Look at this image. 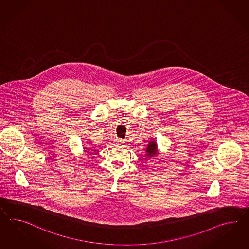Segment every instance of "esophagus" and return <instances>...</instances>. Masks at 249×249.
Listing matches in <instances>:
<instances>
[{"label":"esophagus","mask_w":249,"mask_h":249,"mask_svg":"<svg viewBox=\"0 0 249 249\" xmlns=\"http://www.w3.org/2000/svg\"><path fill=\"white\" fill-rule=\"evenodd\" d=\"M117 144H119V145H124L125 142H124L123 140H121V139H118V140H117Z\"/></svg>","instance_id":"esophagus-1"}]
</instances>
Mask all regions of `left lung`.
Masks as SVG:
<instances>
[{"instance_id":"8db88e82","label":"left lung","mask_w":249,"mask_h":249,"mask_svg":"<svg viewBox=\"0 0 249 249\" xmlns=\"http://www.w3.org/2000/svg\"><path fill=\"white\" fill-rule=\"evenodd\" d=\"M157 152V144L155 142H150L147 147V156L153 157Z\"/></svg>"}]
</instances>
